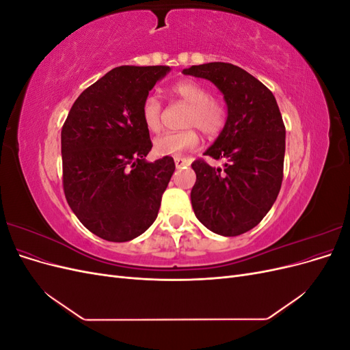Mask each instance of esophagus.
<instances>
[{"instance_id": "obj_1", "label": "esophagus", "mask_w": 350, "mask_h": 350, "mask_svg": "<svg viewBox=\"0 0 350 350\" xmlns=\"http://www.w3.org/2000/svg\"><path fill=\"white\" fill-rule=\"evenodd\" d=\"M174 161H175V166H176V167H181V166L189 165V162H191V161H189V159H185V157H175Z\"/></svg>"}]
</instances>
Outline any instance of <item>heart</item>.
<instances>
[{"mask_svg": "<svg viewBox=\"0 0 350 350\" xmlns=\"http://www.w3.org/2000/svg\"><path fill=\"white\" fill-rule=\"evenodd\" d=\"M174 96L189 105L185 126L197 129L208 137L217 135L225 125L226 112L224 105L211 99L210 90L194 80L179 81L171 88ZM162 105L157 96H147L142 116L147 130L156 133L162 126ZM200 137L196 130H185L181 133H163L157 135L153 142L154 153L159 156H179L184 152L193 150L198 146Z\"/></svg>", "mask_w": 350, "mask_h": 350, "instance_id": "heart-1", "label": "heart"}]
</instances>
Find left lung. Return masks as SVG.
<instances>
[{
    "mask_svg": "<svg viewBox=\"0 0 350 350\" xmlns=\"http://www.w3.org/2000/svg\"><path fill=\"white\" fill-rule=\"evenodd\" d=\"M211 81L224 94L228 118L206 156L224 167L193 162L191 204L207 229L238 237L269 213L282 187L286 130L273 93L241 67L208 62L183 70Z\"/></svg>",
    "mask_w": 350,
    "mask_h": 350,
    "instance_id": "8db88e82",
    "label": "left lung"
}]
</instances>
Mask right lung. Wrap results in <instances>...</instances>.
<instances>
[{
    "label": "right lung",
    "mask_w": 350,
    "mask_h": 350,
    "mask_svg": "<svg viewBox=\"0 0 350 350\" xmlns=\"http://www.w3.org/2000/svg\"><path fill=\"white\" fill-rule=\"evenodd\" d=\"M167 66H122L84 90L61 131L62 184L72 213L96 237L131 241L152 226L175 171L152 150L142 108Z\"/></svg>",
    "instance_id": "add662e5"
}]
</instances>
